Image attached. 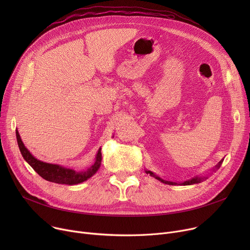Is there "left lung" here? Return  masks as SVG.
Wrapping results in <instances>:
<instances>
[{
	"label": "left lung",
	"instance_id": "1",
	"mask_svg": "<svg viewBox=\"0 0 250 250\" xmlns=\"http://www.w3.org/2000/svg\"><path fill=\"white\" fill-rule=\"evenodd\" d=\"M223 160H224V159H222V160L215 166V168L213 169V171H216V169H219V168H220V166H221ZM146 173H147V174H150L151 176H153V177L156 178V179H158L159 181L165 183V185H170V186H191V185H194V183H200V182H202V181H204V180H206V179L208 178L207 176H194V177H192V178H190V179H188V180H187V181H185V182H179V183H178V182L164 180V179H162L161 177H159L158 175H156L155 173H153L152 171H150V170H146Z\"/></svg>",
	"mask_w": 250,
	"mask_h": 250
}]
</instances>
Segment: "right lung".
I'll return each mask as SVG.
<instances>
[{
	"mask_svg": "<svg viewBox=\"0 0 250 250\" xmlns=\"http://www.w3.org/2000/svg\"><path fill=\"white\" fill-rule=\"evenodd\" d=\"M16 138L19 150L23 156L24 160L27 162L39 175H41L43 179L59 183V185H68V186H74L78 185L89 179L90 177L93 176L100 168L101 165V148L98 150L95 162L91 167H89L85 171H76V170L72 168L64 167L59 164H52V163H46L43 161L38 160L37 158L28 151V149L25 147L23 144L19 132L16 129Z\"/></svg>",
	"mask_w": 250,
	"mask_h": 250,
	"instance_id": "obj_1",
	"label": "right lung"
}]
</instances>
